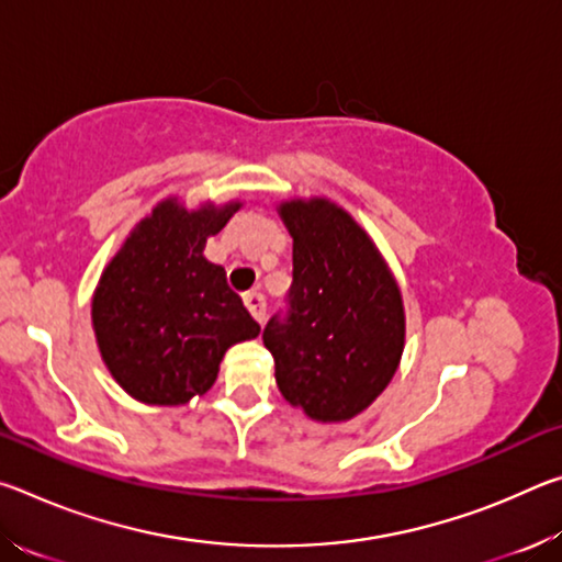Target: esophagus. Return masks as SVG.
<instances>
[{"label":"esophagus","instance_id":"esophagus-1","mask_svg":"<svg viewBox=\"0 0 562 562\" xmlns=\"http://www.w3.org/2000/svg\"><path fill=\"white\" fill-rule=\"evenodd\" d=\"M243 300H245V307L250 310V315L258 322H262L265 319V297H262V294L260 292H245Z\"/></svg>","mask_w":562,"mask_h":562}]
</instances>
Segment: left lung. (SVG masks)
<instances>
[{"label":"left lung","mask_w":562,"mask_h":562,"mask_svg":"<svg viewBox=\"0 0 562 562\" xmlns=\"http://www.w3.org/2000/svg\"><path fill=\"white\" fill-rule=\"evenodd\" d=\"M292 235L288 312L262 331L274 382L315 422H347L374 402L404 351V302L392 270L345 207L288 201Z\"/></svg>","instance_id":"1"}]
</instances>
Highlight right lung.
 Returning <instances> with one entry per match:
<instances>
[{
  "label": "right lung",
  "mask_w": 562,
  "mask_h": 562,
  "mask_svg": "<svg viewBox=\"0 0 562 562\" xmlns=\"http://www.w3.org/2000/svg\"><path fill=\"white\" fill-rule=\"evenodd\" d=\"M243 203L186 211L158 203L103 270L91 300L101 359L121 389L150 406H180L215 384L225 351L260 325L203 255Z\"/></svg>",
  "instance_id": "1"
}]
</instances>
